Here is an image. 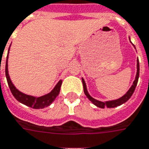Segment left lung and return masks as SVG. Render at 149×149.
Listing matches in <instances>:
<instances>
[{
	"instance_id": "8db88e82",
	"label": "left lung",
	"mask_w": 149,
	"mask_h": 149,
	"mask_svg": "<svg viewBox=\"0 0 149 149\" xmlns=\"http://www.w3.org/2000/svg\"><path fill=\"white\" fill-rule=\"evenodd\" d=\"M131 42V41H130ZM134 46V45H133ZM135 47V46H134ZM136 48V47H135ZM139 75H140V64H139V60L137 59V72H136V76L135 78V81L133 82L132 85L131 86V88L128 89V91L126 93V94H124L123 96L121 97L120 98L116 100H112V101H107V102H101L98 100L94 99L93 97L89 95V93H88L87 88H86V85H85V80L82 78V83H83V88H84V93L86 95V97L89 98V101H91L93 104H94L96 107H99V108H114V107H118L122 104L125 103L127 101H128L130 99V97H132L133 94V93L135 91L136 89V85H137V82H138V79H139Z\"/></svg>"
}]
</instances>
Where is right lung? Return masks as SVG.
<instances>
[{"mask_svg":"<svg viewBox=\"0 0 149 149\" xmlns=\"http://www.w3.org/2000/svg\"><path fill=\"white\" fill-rule=\"evenodd\" d=\"M8 57L9 56H7L6 64V76L9 89L11 90V93H12L13 97L19 102L24 104V105H26L27 107H31V108H34V109H42L44 107H48V106H50L51 104L53 102H54V100L56 99V97L60 93L62 81L60 80V81L57 83L56 85L55 86V88L49 93L45 94L43 96L34 97L31 96V95H27V94H25L23 93L20 92L17 89H16V87L13 85V84L11 81V80H10L9 72H8Z\"/></svg>","mask_w":149,"mask_h":149,"instance_id":"obj_1","label":"right lung"}]
</instances>
